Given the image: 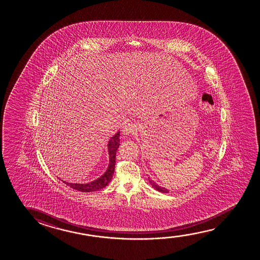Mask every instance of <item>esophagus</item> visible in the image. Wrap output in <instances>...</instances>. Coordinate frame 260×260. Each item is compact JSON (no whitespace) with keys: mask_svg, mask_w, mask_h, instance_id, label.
Segmentation results:
<instances>
[{"mask_svg":"<svg viewBox=\"0 0 260 260\" xmlns=\"http://www.w3.org/2000/svg\"><path fill=\"white\" fill-rule=\"evenodd\" d=\"M138 131V125L135 123H128L125 125L122 129V134L125 136L132 135L135 134Z\"/></svg>","mask_w":260,"mask_h":260,"instance_id":"1","label":"esophagus"}]
</instances>
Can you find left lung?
Wrapping results in <instances>:
<instances>
[{
    "label": "left lung",
    "instance_id": "1",
    "mask_svg": "<svg viewBox=\"0 0 260 260\" xmlns=\"http://www.w3.org/2000/svg\"><path fill=\"white\" fill-rule=\"evenodd\" d=\"M150 182V184L152 185V186H153V188L156 189L157 191H159V192H169V190L166 188H164V187H160V185H157L156 183L155 182H153V180H150V179H148Z\"/></svg>",
    "mask_w": 260,
    "mask_h": 260
}]
</instances>
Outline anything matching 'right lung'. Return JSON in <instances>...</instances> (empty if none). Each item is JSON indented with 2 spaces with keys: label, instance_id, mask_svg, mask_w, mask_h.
Masks as SVG:
<instances>
[{
  "label": "right lung",
  "instance_id": "right-lung-1",
  "mask_svg": "<svg viewBox=\"0 0 260 260\" xmlns=\"http://www.w3.org/2000/svg\"><path fill=\"white\" fill-rule=\"evenodd\" d=\"M119 146H120V132H118L114 137H112L108 142L107 149H108V154H109V164H108V167H107L106 172L101 177L96 178V180L89 182L87 184H76V183L74 184V183H68V182L63 181V180L62 181L72 188L82 192H95V191L104 188L105 186L108 185V183L113 178L114 166H115V155H116V151H117Z\"/></svg>",
  "mask_w": 260,
  "mask_h": 260
}]
</instances>
